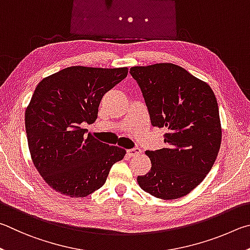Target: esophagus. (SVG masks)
<instances>
[{"label":"esophagus","mask_w":250,"mask_h":250,"mask_svg":"<svg viewBox=\"0 0 250 250\" xmlns=\"http://www.w3.org/2000/svg\"><path fill=\"white\" fill-rule=\"evenodd\" d=\"M127 155L129 156V157H134V156H137V155H139L141 154V149H139V148H132V149H128L127 151Z\"/></svg>","instance_id":"obj_1"}]
</instances>
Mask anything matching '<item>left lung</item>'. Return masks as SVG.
Listing matches in <instances>:
<instances>
[{
	"instance_id": "obj_1",
	"label": "left lung",
	"mask_w": 250,
	"mask_h": 250,
	"mask_svg": "<svg viewBox=\"0 0 250 250\" xmlns=\"http://www.w3.org/2000/svg\"><path fill=\"white\" fill-rule=\"evenodd\" d=\"M152 126L166 129V146L147 150L151 168L138 176L142 189L156 198H182L212 169L221 147L218 105L208 83L173 63L133 67Z\"/></svg>"
}]
</instances>
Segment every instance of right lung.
<instances>
[{
	"mask_svg": "<svg viewBox=\"0 0 250 250\" xmlns=\"http://www.w3.org/2000/svg\"><path fill=\"white\" fill-rule=\"evenodd\" d=\"M127 73V68L74 65L45 78L35 89L25 112L30 156L43 180L61 194H91L124 158V149L86 136L82 124L95 122L103 95Z\"/></svg>",
	"mask_w": 250,
	"mask_h": 250,
	"instance_id": "add662e5",
	"label": "right lung"
}]
</instances>
